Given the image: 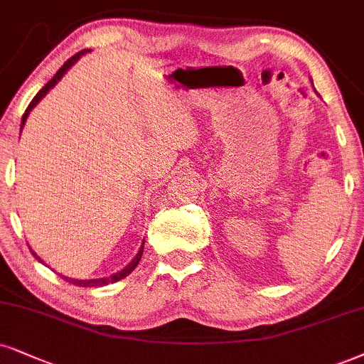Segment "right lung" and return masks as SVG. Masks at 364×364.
I'll return each instance as SVG.
<instances>
[{
  "instance_id": "right-lung-1",
  "label": "right lung",
  "mask_w": 364,
  "mask_h": 364,
  "mask_svg": "<svg viewBox=\"0 0 364 364\" xmlns=\"http://www.w3.org/2000/svg\"><path fill=\"white\" fill-rule=\"evenodd\" d=\"M84 52H89V50H82V52H77V53H75V55H73V57H70V58H69V60H67V62H65V64H64V65H62V67H60V69H58V70H57V74H55V75H53V77H52L50 80H48V82H47V84H45V86H43L42 89H40V91H38V94H37V96H35V97H33V100H31V102H30V105H28V107H26V111H25L23 118H21V128H23V124H25V121H26V118H28L30 111H31V109H33V107H35V106H37V102H38L40 100H42V97L45 96V94H47L48 91H50V89H52L53 86H55V84L58 82V80H60V77H62V75H64V74H65V70H67V69H69V67H70V65H73V64H74V62H77V58H79L80 55H82V53H84ZM143 245H145V243H143ZM143 245H141V248H140V251H138V255H136V257H134V258H133V262H132V263H129V264H128V267H124V268H123V270H121V272H118V273H114V275H111L109 278H96V280H74V278H67V277H64V275H62V278H64V280H65V282H69V284H73V285H77V287H102V285H107V284H113V282H118V280H121V278L128 277V275H129V273H132V272L134 270V267H136V264H138V263H140V259H141V255H143ZM33 255H35V253H33ZM35 257H37V255H35ZM37 259H40V258L37 257ZM40 262H42V259H40Z\"/></svg>"
}]
</instances>
